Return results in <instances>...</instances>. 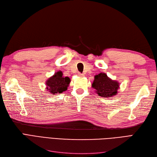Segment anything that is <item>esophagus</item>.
I'll use <instances>...</instances> for the list:
<instances>
[{
	"label": "esophagus",
	"mask_w": 157,
	"mask_h": 157,
	"mask_svg": "<svg viewBox=\"0 0 157 157\" xmlns=\"http://www.w3.org/2000/svg\"><path fill=\"white\" fill-rule=\"evenodd\" d=\"M78 75L79 77H84V75L83 73H78Z\"/></svg>",
	"instance_id": "1"
}]
</instances>
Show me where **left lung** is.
Here are the masks:
<instances>
[{
	"label": "left lung",
	"mask_w": 157,
	"mask_h": 157,
	"mask_svg": "<svg viewBox=\"0 0 157 157\" xmlns=\"http://www.w3.org/2000/svg\"><path fill=\"white\" fill-rule=\"evenodd\" d=\"M92 86L96 90V92L99 96L109 98L117 94L119 84L109 78L105 73H101L95 76Z\"/></svg>",
	"instance_id": "8db88e82"
}]
</instances>
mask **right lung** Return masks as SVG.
<instances>
[{"instance_id":"obj_1","label":"right lung","mask_w":157,"mask_h":157,"mask_svg":"<svg viewBox=\"0 0 157 157\" xmlns=\"http://www.w3.org/2000/svg\"><path fill=\"white\" fill-rule=\"evenodd\" d=\"M71 80L69 77H64L61 71H58L46 81V89L50 93L61 94L67 90Z\"/></svg>"}]
</instances>
